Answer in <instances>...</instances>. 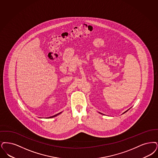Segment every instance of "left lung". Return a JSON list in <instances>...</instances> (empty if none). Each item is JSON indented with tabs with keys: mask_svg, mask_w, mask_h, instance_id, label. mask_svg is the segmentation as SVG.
Instances as JSON below:
<instances>
[{
	"mask_svg": "<svg viewBox=\"0 0 158 158\" xmlns=\"http://www.w3.org/2000/svg\"><path fill=\"white\" fill-rule=\"evenodd\" d=\"M129 109H128V110H129ZM128 110H126V111H125V112H124V113H123V114H125V113H126V112H127V111H128Z\"/></svg>",
	"mask_w": 158,
	"mask_h": 158,
	"instance_id": "obj_1",
	"label": "left lung"
}]
</instances>
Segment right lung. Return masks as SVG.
Returning <instances> with one entry per match:
<instances>
[{
  "label": "right lung",
  "instance_id": "right-lung-1",
  "mask_svg": "<svg viewBox=\"0 0 158 158\" xmlns=\"http://www.w3.org/2000/svg\"><path fill=\"white\" fill-rule=\"evenodd\" d=\"M62 113V112H60V113H59V114H55V115H54V116H51V117H49L48 118H53V117H55V116H57L58 114H60Z\"/></svg>",
  "mask_w": 158,
  "mask_h": 158
}]
</instances>
